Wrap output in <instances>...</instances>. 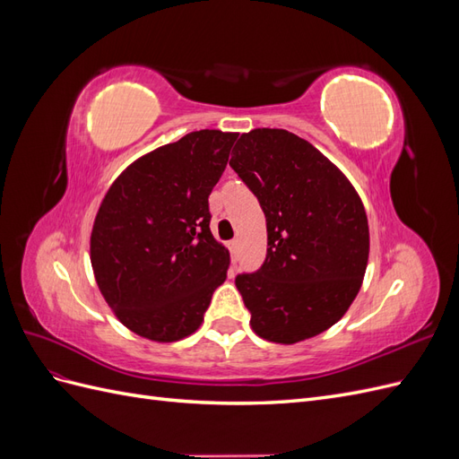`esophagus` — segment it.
Instances as JSON below:
<instances>
[{
  "label": "esophagus",
  "instance_id": "obj_1",
  "mask_svg": "<svg viewBox=\"0 0 459 459\" xmlns=\"http://www.w3.org/2000/svg\"><path fill=\"white\" fill-rule=\"evenodd\" d=\"M228 248H230L231 264H238V260H239V243H238V241H230V243H228Z\"/></svg>",
  "mask_w": 459,
  "mask_h": 459
}]
</instances>
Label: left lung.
Here are the masks:
<instances>
[{
	"label": "left lung",
	"instance_id": "obj_1",
	"mask_svg": "<svg viewBox=\"0 0 459 459\" xmlns=\"http://www.w3.org/2000/svg\"><path fill=\"white\" fill-rule=\"evenodd\" d=\"M230 166L266 216V260L235 277L255 333L283 344L319 335L362 287L369 255L362 201L335 164L287 130L243 134Z\"/></svg>",
	"mask_w": 459,
	"mask_h": 459
}]
</instances>
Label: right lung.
I'll return each mask as SVG.
<instances>
[{
    "label": "right lung",
    "instance_id": "obj_1",
    "mask_svg": "<svg viewBox=\"0 0 459 459\" xmlns=\"http://www.w3.org/2000/svg\"><path fill=\"white\" fill-rule=\"evenodd\" d=\"M235 140L191 132L137 159L107 191L91 230V266L107 304L137 335H191L226 281L230 253L212 238L208 195Z\"/></svg>",
    "mask_w": 459,
    "mask_h": 459
}]
</instances>
